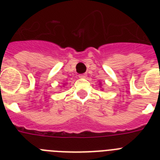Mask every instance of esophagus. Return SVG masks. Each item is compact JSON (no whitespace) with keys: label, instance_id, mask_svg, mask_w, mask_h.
Listing matches in <instances>:
<instances>
[{"label":"esophagus","instance_id":"esophagus-1","mask_svg":"<svg viewBox=\"0 0 160 160\" xmlns=\"http://www.w3.org/2000/svg\"><path fill=\"white\" fill-rule=\"evenodd\" d=\"M79 78H87V74H86V73L80 74V75H79Z\"/></svg>","mask_w":160,"mask_h":160}]
</instances>
